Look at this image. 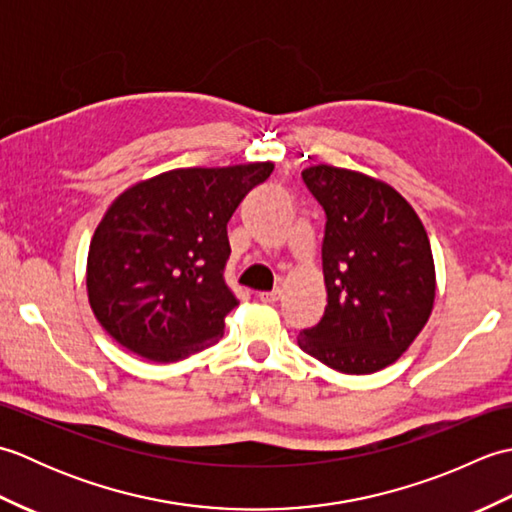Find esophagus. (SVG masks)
I'll return each instance as SVG.
<instances>
[{"mask_svg":"<svg viewBox=\"0 0 512 512\" xmlns=\"http://www.w3.org/2000/svg\"><path fill=\"white\" fill-rule=\"evenodd\" d=\"M279 297H281V290H279V288H277V290H264V292H259V301H264V303H275Z\"/></svg>","mask_w":512,"mask_h":512,"instance_id":"esophagus-1","label":"esophagus"}]
</instances>
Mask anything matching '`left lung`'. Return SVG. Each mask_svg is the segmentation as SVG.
<instances>
[{
    "label": "left lung",
    "mask_w": 512,
    "mask_h": 512,
    "mask_svg": "<svg viewBox=\"0 0 512 512\" xmlns=\"http://www.w3.org/2000/svg\"><path fill=\"white\" fill-rule=\"evenodd\" d=\"M325 211L321 246L328 306L299 347L343 374H374L409 350L436 301L427 231L391 184L361 171H301Z\"/></svg>",
    "instance_id": "obj_1"
}]
</instances>
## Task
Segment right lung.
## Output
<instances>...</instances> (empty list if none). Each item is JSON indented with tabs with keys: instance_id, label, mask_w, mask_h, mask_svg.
Returning <instances> with one entry per match:
<instances>
[{
	"instance_id": "1",
	"label": "right lung",
	"mask_w": 512,
	"mask_h": 512,
	"mask_svg": "<svg viewBox=\"0 0 512 512\" xmlns=\"http://www.w3.org/2000/svg\"><path fill=\"white\" fill-rule=\"evenodd\" d=\"M273 162L171 169L125 189L96 226L85 286L103 330L136 356L173 363L222 336L226 224Z\"/></svg>"
}]
</instances>
